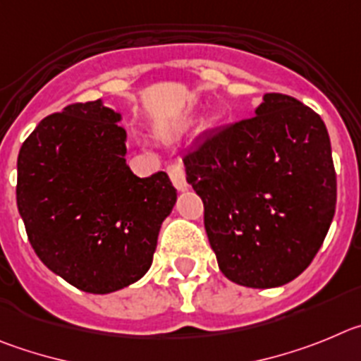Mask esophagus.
<instances>
[{
    "mask_svg": "<svg viewBox=\"0 0 361 361\" xmlns=\"http://www.w3.org/2000/svg\"><path fill=\"white\" fill-rule=\"evenodd\" d=\"M167 173L171 181L174 183V187L178 190H187L188 183H187V178H185V167L181 161H173L171 165H167Z\"/></svg>",
    "mask_w": 361,
    "mask_h": 361,
    "instance_id": "esophagus-1",
    "label": "esophagus"
}]
</instances>
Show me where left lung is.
Here are the masks:
<instances>
[{
	"label": "left lung",
	"instance_id": "1",
	"mask_svg": "<svg viewBox=\"0 0 361 361\" xmlns=\"http://www.w3.org/2000/svg\"><path fill=\"white\" fill-rule=\"evenodd\" d=\"M183 164L226 279L264 290L311 264L336 209L329 135L313 109L266 93L252 118L204 135Z\"/></svg>",
	"mask_w": 361,
	"mask_h": 361
}]
</instances>
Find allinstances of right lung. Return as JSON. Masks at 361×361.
I'll list each match as a JSON object with an SVG mask.
<instances>
[{
  "label": "right lung",
  "mask_w": 361,
  "mask_h": 361,
  "mask_svg": "<svg viewBox=\"0 0 361 361\" xmlns=\"http://www.w3.org/2000/svg\"><path fill=\"white\" fill-rule=\"evenodd\" d=\"M122 115L102 100L71 104L39 122L18 157V210L48 269L86 293L140 281L176 203L165 173L126 164Z\"/></svg>",
  "instance_id": "add662e5"
}]
</instances>
